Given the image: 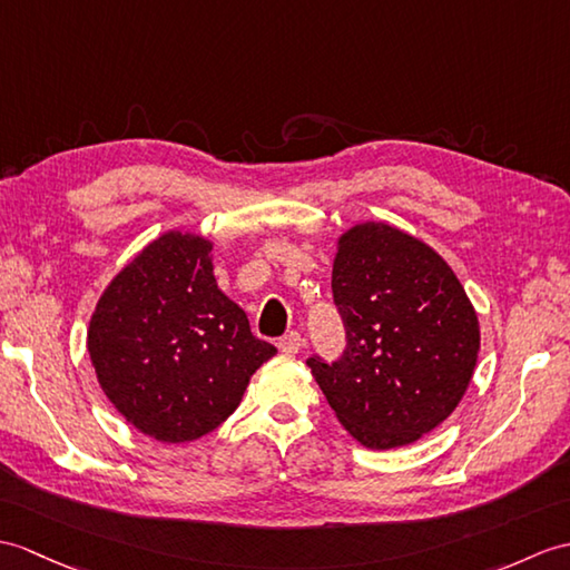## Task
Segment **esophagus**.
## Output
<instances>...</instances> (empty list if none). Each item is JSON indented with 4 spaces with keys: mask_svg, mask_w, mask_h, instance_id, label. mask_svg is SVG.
Segmentation results:
<instances>
[{
    "mask_svg": "<svg viewBox=\"0 0 570 570\" xmlns=\"http://www.w3.org/2000/svg\"><path fill=\"white\" fill-rule=\"evenodd\" d=\"M301 347H303V337H301L298 333H286V335L279 340V352L286 354V356L298 354Z\"/></svg>",
    "mask_w": 570,
    "mask_h": 570,
    "instance_id": "obj_1",
    "label": "esophagus"
}]
</instances>
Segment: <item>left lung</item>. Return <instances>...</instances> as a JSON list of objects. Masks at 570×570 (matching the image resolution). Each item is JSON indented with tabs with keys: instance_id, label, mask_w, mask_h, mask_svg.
<instances>
[{
	"instance_id": "8db88e82",
	"label": "left lung",
	"mask_w": 570,
	"mask_h": 570,
	"mask_svg": "<svg viewBox=\"0 0 570 570\" xmlns=\"http://www.w3.org/2000/svg\"><path fill=\"white\" fill-rule=\"evenodd\" d=\"M333 296L347 350L308 366L340 425L366 449L413 444L440 428L481 350L479 315L446 259L395 225L356 223L337 237Z\"/></svg>"
}]
</instances>
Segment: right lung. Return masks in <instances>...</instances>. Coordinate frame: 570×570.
Listing matches in <instances>:
<instances>
[{"label":"right lung","instance_id":"right-lung-1","mask_svg":"<svg viewBox=\"0 0 570 570\" xmlns=\"http://www.w3.org/2000/svg\"><path fill=\"white\" fill-rule=\"evenodd\" d=\"M87 352L106 399L165 444L214 432L240 405L276 347L214 276V240L167 230L118 272L97 301Z\"/></svg>","mask_w":570,"mask_h":570}]
</instances>
